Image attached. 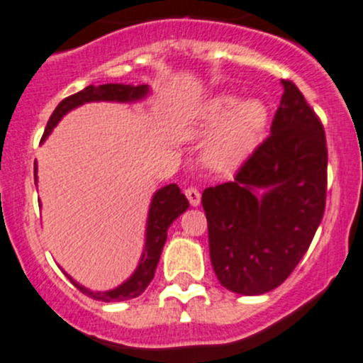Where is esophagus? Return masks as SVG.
Segmentation results:
<instances>
[{
  "instance_id": "esophagus-1",
  "label": "esophagus",
  "mask_w": 363,
  "mask_h": 363,
  "mask_svg": "<svg viewBox=\"0 0 363 363\" xmlns=\"http://www.w3.org/2000/svg\"><path fill=\"white\" fill-rule=\"evenodd\" d=\"M186 199L189 200L191 207H199L202 196H200V191L196 188H188V189H186Z\"/></svg>"
}]
</instances>
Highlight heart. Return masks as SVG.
<instances>
[{"mask_svg":"<svg viewBox=\"0 0 363 363\" xmlns=\"http://www.w3.org/2000/svg\"><path fill=\"white\" fill-rule=\"evenodd\" d=\"M269 107L259 98L219 93L207 98L186 128L188 138L214 133L205 145V163L218 172L235 170L256 151L265 137Z\"/></svg>","mask_w":363,"mask_h":363,"instance_id":"obj_1","label":"heart"}]
</instances>
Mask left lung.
<instances>
[{"instance_id":"obj_1","label":"left lung","mask_w":363,"mask_h":363,"mask_svg":"<svg viewBox=\"0 0 363 363\" xmlns=\"http://www.w3.org/2000/svg\"><path fill=\"white\" fill-rule=\"evenodd\" d=\"M281 84L270 137L235 181L202 193L212 269L226 290L239 295L279 286L309 250L325 212L323 126L298 87Z\"/></svg>"}]
</instances>
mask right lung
Instances as JSON below:
<instances>
[{
    "label": "right lung",
    "instance_id": "right-lung-1",
    "mask_svg": "<svg viewBox=\"0 0 363 363\" xmlns=\"http://www.w3.org/2000/svg\"><path fill=\"white\" fill-rule=\"evenodd\" d=\"M151 96V87L149 86H126V84H101V86H87L79 93L72 94V96L65 98L56 111L50 116L49 123H47L45 131H43L42 142L52 133L54 128L60 124V121L67 116L68 112L75 111V108L82 107L86 104H94V101H111V104H140L145 98ZM38 167L35 161V184H38ZM189 202L184 195L181 193L177 184H167L160 188L158 191L152 195L151 203H149L147 221H145V239H144V250H142L140 259H138L137 269L133 270L126 281L119 284V286L112 288V290L105 291H94L89 288L82 286L77 283L72 276L65 272V276L72 281L73 286L77 290L82 291L84 295L91 296L100 302H123V300L135 298V296L144 294L145 288L152 281L158 267L161 251H163L164 242H167V232L170 228L172 223L188 211Z\"/></svg>",
    "mask_w": 363,
    "mask_h": 363
}]
</instances>
